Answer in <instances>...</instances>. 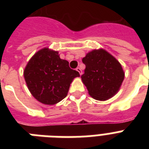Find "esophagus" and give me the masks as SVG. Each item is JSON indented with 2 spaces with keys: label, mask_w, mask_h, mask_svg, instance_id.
<instances>
[{
  "label": "esophagus",
  "mask_w": 149,
  "mask_h": 149,
  "mask_svg": "<svg viewBox=\"0 0 149 149\" xmlns=\"http://www.w3.org/2000/svg\"><path fill=\"white\" fill-rule=\"evenodd\" d=\"M77 71L78 72H79V75L82 74V70H81V69H80V68H79V67H77Z\"/></svg>",
  "instance_id": "esophagus-1"
}]
</instances>
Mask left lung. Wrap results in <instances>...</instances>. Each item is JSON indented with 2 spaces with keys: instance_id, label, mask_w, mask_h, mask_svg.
I'll use <instances>...</instances> for the list:
<instances>
[{
  "instance_id": "8db88e82",
  "label": "left lung",
  "mask_w": 149,
  "mask_h": 149,
  "mask_svg": "<svg viewBox=\"0 0 149 149\" xmlns=\"http://www.w3.org/2000/svg\"><path fill=\"white\" fill-rule=\"evenodd\" d=\"M86 65L81 79L89 94L106 100L118 93L125 78L120 63L104 49H93L82 59Z\"/></svg>"
}]
</instances>
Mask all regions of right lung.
<instances>
[{
  "label": "right lung",
  "instance_id": "right-lung-1",
  "mask_svg": "<svg viewBox=\"0 0 149 149\" xmlns=\"http://www.w3.org/2000/svg\"><path fill=\"white\" fill-rule=\"evenodd\" d=\"M79 77L57 51L44 48L34 55L24 70L29 91L42 104L53 105L67 96L70 84Z\"/></svg>",
  "mask_w": 149,
  "mask_h": 149
}]
</instances>
